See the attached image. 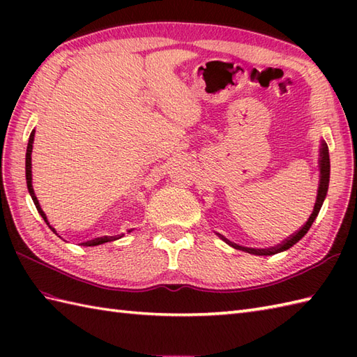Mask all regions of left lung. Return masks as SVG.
Returning a JSON list of instances; mask_svg holds the SVG:
<instances>
[{
  "label": "left lung",
  "mask_w": 357,
  "mask_h": 357,
  "mask_svg": "<svg viewBox=\"0 0 357 357\" xmlns=\"http://www.w3.org/2000/svg\"><path fill=\"white\" fill-rule=\"evenodd\" d=\"M319 170H321V176H319V188H317V198H316V202H314V208H313V213L310 215L308 221L304 224V227L302 229H299L298 231H296L294 234H291L290 238H287L285 241H282V244H279L276 247H271V248H248V247H241V245H236L233 244V242H230L229 239H225L224 236H221L227 244L238 248V250H242V252H247V253H252V255H257V256H271V255H276V253H280V252H285V250H288L290 247H293L296 242H299L302 238L305 236V233L310 230V227H312V224L314 222L316 216L319 215V210L322 207L324 204V199L325 196H327V192H328V183H330V155H328V147L327 144H325L322 141L321 144V155H319Z\"/></svg>",
  "instance_id": "obj_1"
}]
</instances>
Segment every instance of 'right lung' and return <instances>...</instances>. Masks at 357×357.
<instances>
[{"label": "right lung", "mask_w": 357, "mask_h": 357, "mask_svg": "<svg viewBox=\"0 0 357 357\" xmlns=\"http://www.w3.org/2000/svg\"><path fill=\"white\" fill-rule=\"evenodd\" d=\"M33 138H35V130H32V133H30L29 136V144H27V151H26V181H27V188H29V193L30 196H32V199L35 202V207L38 210V213L41 215V218L45 221V224H47L52 231H55V229L49 224L47 221V216H45V213L43 211L40 202H38L36 196H35V192H33V187H32V149H33ZM56 233V231H55ZM124 234H118V236H102V238H96V239H92V241H87V242H82V245L86 247H93V245H100V244H104V242H112V241H116L119 238H123Z\"/></svg>", "instance_id": "right-lung-1"}]
</instances>
